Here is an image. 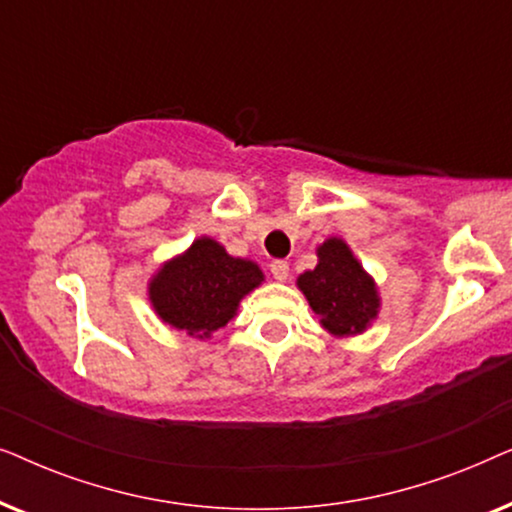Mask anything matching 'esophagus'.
<instances>
[{
	"label": "esophagus",
	"mask_w": 512,
	"mask_h": 512,
	"mask_svg": "<svg viewBox=\"0 0 512 512\" xmlns=\"http://www.w3.org/2000/svg\"><path fill=\"white\" fill-rule=\"evenodd\" d=\"M270 272L277 282H286L289 279V263L286 261H272L270 263Z\"/></svg>",
	"instance_id": "1"
}]
</instances>
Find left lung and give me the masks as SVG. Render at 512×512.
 <instances>
[{
    "label": "left lung",
    "instance_id": "1",
    "mask_svg": "<svg viewBox=\"0 0 512 512\" xmlns=\"http://www.w3.org/2000/svg\"><path fill=\"white\" fill-rule=\"evenodd\" d=\"M296 286L321 328L338 340L366 333L380 317L382 298L375 277L338 235L319 244L317 265L298 275Z\"/></svg>",
    "mask_w": 512,
    "mask_h": 512
}]
</instances>
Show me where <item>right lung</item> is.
<instances>
[{
  "label": "right lung",
  "mask_w": 512,
  "mask_h": 512,
  "mask_svg": "<svg viewBox=\"0 0 512 512\" xmlns=\"http://www.w3.org/2000/svg\"><path fill=\"white\" fill-rule=\"evenodd\" d=\"M263 282L256 261L230 256L214 237L200 235L191 247L158 265L146 296L163 324L195 340H209L237 317L242 300Z\"/></svg>",
  "instance_id": "1"
}]
</instances>
